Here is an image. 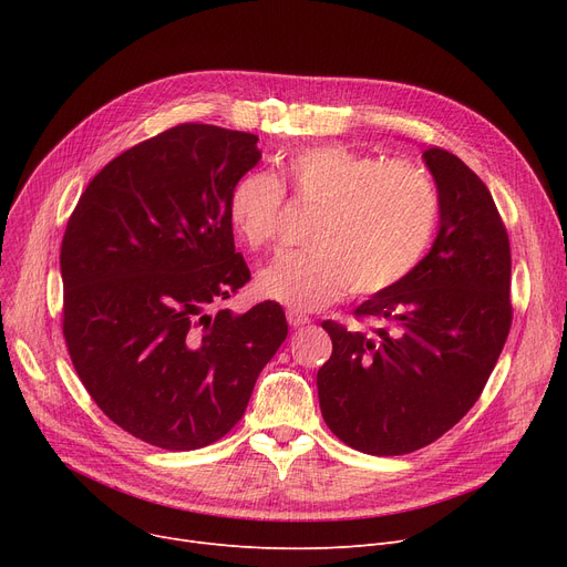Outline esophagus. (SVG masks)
Listing matches in <instances>:
<instances>
[{
	"label": "esophagus",
	"mask_w": 567,
	"mask_h": 567,
	"mask_svg": "<svg viewBox=\"0 0 567 567\" xmlns=\"http://www.w3.org/2000/svg\"><path fill=\"white\" fill-rule=\"evenodd\" d=\"M287 321H289L291 329H303V326L310 323V317L299 312V310H287Z\"/></svg>",
	"instance_id": "34e87169"
}]
</instances>
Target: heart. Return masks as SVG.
<instances>
[{
	"mask_svg": "<svg viewBox=\"0 0 567 567\" xmlns=\"http://www.w3.org/2000/svg\"><path fill=\"white\" fill-rule=\"evenodd\" d=\"M293 197L319 208L306 244L257 274V291L291 310H319L351 289L372 296L402 282L430 248L439 218L432 178L415 165L383 163L342 144H321L282 161ZM285 188L248 172L229 193L231 229L252 248L274 244Z\"/></svg>",
	"mask_w": 567,
	"mask_h": 567,
	"instance_id": "1",
	"label": "heart"
}]
</instances>
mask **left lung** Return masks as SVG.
Masks as SVG:
<instances>
[{"label":"left lung","instance_id":"obj_1","mask_svg":"<svg viewBox=\"0 0 567 567\" xmlns=\"http://www.w3.org/2000/svg\"><path fill=\"white\" fill-rule=\"evenodd\" d=\"M423 161L439 193L430 252L355 308V317L379 321L372 333L321 323L333 340L317 372L321 415L368 455L413 453L460 423L513 321L511 241L487 186L443 148H427Z\"/></svg>","mask_w":567,"mask_h":567}]
</instances>
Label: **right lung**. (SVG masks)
<instances>
[{
    "mask_svg": "<svg viewBox=\"0 0 567 567\" xmlns=\"http://www.w3.org/2000/svg\"><path fill=\"white\" fill-rule=\"evenodd\" d=\"M257 135L182 124L110 161L62 241L64 338L112 423L165 451L225 436L287 338L278 303H220L250 280L234 248L229 193Z\"/></svg>",
    "mask_w": 567,
    "mask_h": 567,
    "instance_id": "obj_1",
    "label": "right lung"
}]
</instances>
